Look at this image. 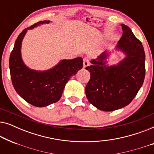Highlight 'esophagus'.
Returning a JSON list of instances; mask_svg holds the SVG:
<instances>
[{
    "label": "esophagus",
    "instance_id": "34e87169",
    "mask_svg": "<svg viewBox=\"0 0 154 154\" xmlns=\"http://www.w3.org/2000/svg\"><path fill=\"white\" fill-rule=\"evenodd\" d=\"M89 64H90L89 60H88V59L87 57L84 58V59H83V68H84V69L86 68V67L89 66Z\"/></svg>",
    "mask_w": 154,
    "mask_h": 154
}]
</instances>
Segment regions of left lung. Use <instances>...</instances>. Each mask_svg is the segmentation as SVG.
Wrapping results in <instances>:
<instances>
[{"label":"left lung","mask_w":154,"mask_h":154,"mask_svg":"<svg viewBox=\"0 0 154 154\" xmlns=\"http://www.w3.org/2000/svg\"><path fill=\"white\" fill-rule=\"evenodd\" d=\"M123 35L114 48L125 57L116 65L107 60L112 53L106 50L85 69L90 79L85 87L88 101L97 109L112 111L127 106L142 87L145 76V53L142 43L129 27L121 24Z\"/></svg>","instance_id":"8db88e82"}]
</instances>
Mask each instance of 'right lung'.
Returning <instances> with one entry per match:
<instances>
[{
	"instance_id": "obj_1",
	"label": "right lung",
	"mask_w": 154,
	"mask_h": 154,
	"mask_svg": "<svg viewBox=\"0 0 154 154\" xmlns=\"http://www.w3.org/2000/svg\"><path fill=\"white\" fill-rule=\"evenodd\" d=\"M50 22L49 20L41 21L23 30L17 38L10 57V75L14 90L26 102L37 107L47 106L58 102L67 82L81 70L83 64L82 57L64 59L45 71L31 69L25 64L21 49L27 31Z\"/></svg>"
}]
</instances>
